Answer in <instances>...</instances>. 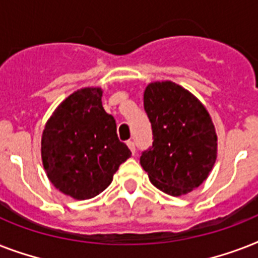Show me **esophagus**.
Segmentation results:
<instances>
[{"label": "esophagus", "instance_id": "34e87169", "mask_svg": "<svg viewBox=\"0 0 258 258\" xmlns=\"http://www.w3.org/2000/svg\"><path fill=\"white\" fill-rule=\"evenodd\" d=\"M127 146H128V149L131 150V153L135 154V143L133 141H127Z\"/></svg>", "mask_w": 258, "mask_h": 258}]
</instances>
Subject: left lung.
<instances>
[{
  "instance_id": "obj_1",
  "label": "left lung",
  "mask_w": 258,
  "mask_h": 258,
  "mask_svg": "<svg viewBox=\"0 0 258 258\" xmlns=\"http://www.w3.org/2000/svg\"><path fill=\"white\" fill-rule=\"evenodd\" d=\"M145 111L153 128V146L141 165L155 187L182 196L198 187L217 157V135L200 100L175 83H151L145 91Z\"/></svg>"
}]
</instances>
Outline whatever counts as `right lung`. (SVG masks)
<instances>
[{
  "label": "right lung",
  "instance_id": "right-lung-1",
  "mask_svg": "<svg viewBox=\"0 0 258 258\" xmlns=\"http://www.w3.org/2000/svg\"><path fill=\"white\" fill-rule=\"evenodd\" d=\"M100 88H84L58 105L42 133L41 155L49 180L60 191L89 200L112 182L131 157L119 141L116 121L101 105Z\"/></svg>",
  "mask_w": 258,
  "mask_h": 258
}]
</instances>
